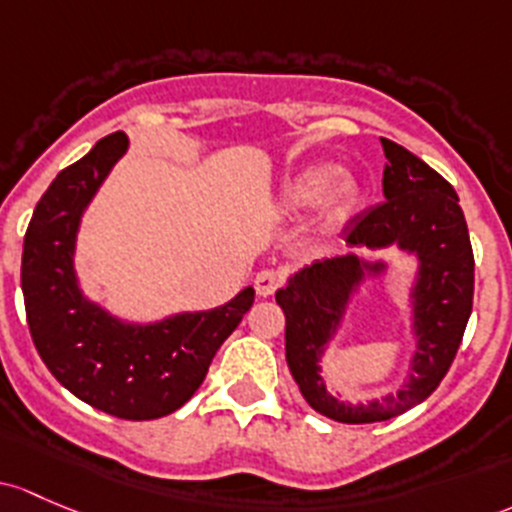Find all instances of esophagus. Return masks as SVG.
Returning <instances> with one entry per match:
<instances>
[{
    "label": "esophagus",
    "mask_w": 512,
    "mask_h": 512,
    "mask_svg": "<svg viewBox=\"0 0 512 512\" xmlns=\"http://www.w3.org/2000/svg\"><path fill=\"white\" fill-rule=\"evenodd\" d=\"M282 282H284V277L279 272L262 270V272H257V277H255V292L260 294V297H270V294H274V289H277Z\"/></svg>",
    "instance_id": "34e87169"
}]
</instances>
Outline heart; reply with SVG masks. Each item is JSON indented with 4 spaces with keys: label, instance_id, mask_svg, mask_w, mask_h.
Masks as SVG:
<instances>
[{
    "label": "heart",
    "instance_id": "obj_1",
    "mask_svg": "<svg viewBox=\"0 0 512 512\" xmlns=\"http://www.w3.org/2000/svg\"><path fill=\"white\" fill-rule=\"evenodd\" d=\"M279 203L287 211H306L316 203L319 218L326 225H338L353 213L358 203V184L351 176H336L331 164H311L284 184Z\"/></svg>",
    "mask_w": 512,
    "mask_h": 512
}]
</instances>
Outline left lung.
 <instances>
[{"instance_id":"obj_1","label":"left lung","mask_w":512,"mask_h":512,"mask_svg":"<svg viewBox=\"0 0 512 512\" xmlns=\"http://www.w3.org/2000/svg\"><path fill=\"white\" fill-rule=\"evenodd\" d=\"M385 149V201L358 215L346 242L355 250L400 247L417 257L410 292L412 333L417 351L402 390L368 405L341 402L326 390L321 355L341 326L346 306L363 279L378 277L385 262H368L355 252L314 262L289 277L277 292L287 316V365L304 400L316 412L343 424H370L412 410L437 390L454 363L473 306V250L454 186L400 144L380 139Z\"/></svg>"}]
</instances>
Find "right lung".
Returning <instances> with one entry per match:
<instances>
[{
	"label": "right lung",
	"instance_id": "right-lung-1",
	"mask_svg": "<svg viewBox=\"0 0 512 512\" xmlns=\"http://www.w3.org/2000/svg\"><path fill=\"white\" fill-rule=\"evenodd\" d=\"M127 144L125 132L107 134L53 179L26 230L21 292L31 338L53 378L95 410L142 422L191 400L213 355L250 311L255 289L245 287L218 309L154 324H127L85 299L73 265L80 218Z\"/></svg>",
	"mask_w": 512,
	"mask_h": 512
}]
</instances>
